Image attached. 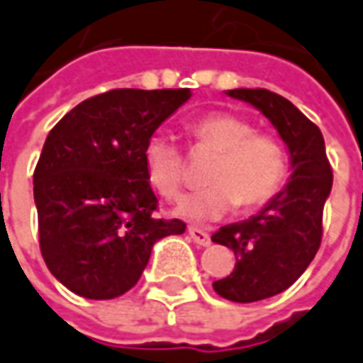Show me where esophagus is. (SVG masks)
Here are the masks:
<instances>
[{"instance_id": "1", "label": "esophagus", "mask_w": 363, "mask_h": 363, "mask_svg": "<svg viewBox=\"0 0 363 363\" xmlns=\"http://www.w3.org/2000/svg\"><path fill=\"white\" fill-rule=\"evenodd\" d=\"M189 238L198 245H203V247L211 245L210 233L206 232V230H201V228H198V225H189Z\"/></svg>"}]
</instances>
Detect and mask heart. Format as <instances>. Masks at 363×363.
I'll return each mask as SVG.
<instances>
[{
	"mask_svg": "<svg viewBox=\"0 0 363 363\" xmlns=\"http://www.w3.org/2000/svg\"><path fill=\"white\" fill-rule=\"evenodd\" d=\"M196 147L218 153L208 182L211 186L186 198L177 211L194 221H213L240 203L259 208L274 198L288 176L284 143L269 133L255 131L250 119L230 111H211L191 121ZM143 165L152 187L165 199L179 198L186 184V155L165 131L152 133L143 143Z\"/></svg>",
	"mask_w": 363,
	"mask_h": 363,
	"instance_id": "obj_1",
	"label": "heart"
}]
</instances>
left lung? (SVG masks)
<instances>
[{
  "label": "left lung",
  "instance_id": "left-lung-1",
  "mask_svg": "<svg viewBox=\"0 0 363 363\" xmlns=\"http://www.w3.org/2000/svg\"><path fill=\"white\" fill-rule=\"evenodd\" d=\"M225 94L252 104L274 123L291 162L288 184L264 210L211 235V242L232 247L235 254L233 272L213 281V289L225 300L252 303L288 289L318 254L323 203L334 174L320 128L286 97L262 87Z\"/></svg>",
  "mask_w": 363,
  "mask_h": 363
}]
</instances>
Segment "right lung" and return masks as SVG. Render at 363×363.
<instances>
[{
	"label": "right lung",
	"mask_w": 363,
	"mask_h": 363,
	"mask_svg": "<svg viewBox=\"0 0 363 363\" xmlns=\"http://www.w3.org/2000/svg\"><path fill=\"white\" fill-rule=\"evenodd\" d=\"M189 89H109L65 113L33 172L40 250L74 294L111 300L142 278L153 244L186 232L155 218L143 143L189 99Z\"/></svg>",
	"instance_id": "1"
}]
</instances>
